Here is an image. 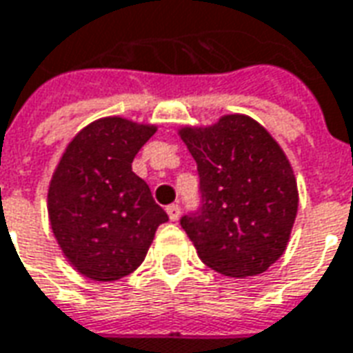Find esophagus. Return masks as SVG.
<instances>
[{
	"mask_svg": "<svg viewBox=\"0 0 353 353\" xmlns=\"http://www.w3.org/2000/svg\"><path fill=\"white\" fill-rule=\"evenodd\" d=\"M166 212H168L170 219H172V221H176V219H179L181 208H179V204H170L168 208H166Z\"/></svg>",
	"mask_w": 353,
	"mask_h": 353,
	"instance_id": "obj_1",
	"label": "esophagus"
}]
</instances>
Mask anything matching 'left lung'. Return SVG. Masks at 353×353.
<instances>
[{
  "label": "left lung",
  "instance_id": "8db88e82",
  "mask_svg": "<svg viewBox=\"0 0 353 353\" xmlns=\"http://www.w3.org/2000/svg\"><path fill=\"white\" fill-rule=\"evenodd\" d=\"M179 135L199 172L201 206L179 219L199 258L229 277L263 273L285 252L298 210L285 152L243 114L210 128H181Z\"/></svg>",
  "mask_w": 353,
  "mask_h": 353
}]
</instances>
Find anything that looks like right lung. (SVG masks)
I'll return each instance as SVG.
<instances>
[{"label": "right lung", "instance_id": "1", "mask_svg": "<svg viewBox=\"0 0 353 353\" xmlns=\"http://www.w3.org/2000/svg\"><path fill=\"white\" fill-rule=\"evenodd\" d=\"M157 132L124 118H101L74 137L48 193L51 229L76 270L117 281L137 270L168 214L132 162Z\"/></svg>", "mask_w": 353, "mask_h": 353}]
</instances>
